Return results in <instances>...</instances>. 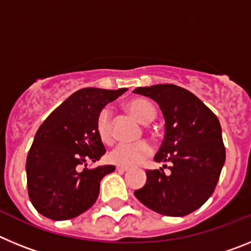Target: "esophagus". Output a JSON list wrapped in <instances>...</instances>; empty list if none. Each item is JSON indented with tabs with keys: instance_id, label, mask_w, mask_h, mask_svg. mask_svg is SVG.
Wrapping results in <instances>:
<instances>
[{
	"instance_id": "esophagus-1",
	"label": "esophagus",
	"mask_w": 251,
	"mask_h": 251,
	"mask_svg": "<svg viewBox=\"0 0 251 251\" xmlns=\"http://www.w3.org/2000/svg\"><path fill=\"white\" fill-rule=\"evenodd\" d=\"M117 171H119V172H126V171H128V167H126V166H117Z\"/></svg>"
}]
</instances>
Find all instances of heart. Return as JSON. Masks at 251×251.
<instances>
[{
	"label": "heart",
	"instance_id": "1",
	"mask_svg": "<svg viewBox=\"0 0 251 251\" xmlns=\"http://www.w3.org/2000/svg\"><path fill=\"white\" fill-rule=\"evenodd\" d=\"M128 112L132 113L141 123L147 124L154 119L156 110L154 106L146 99L134 98L126 103ZM97 133L103 142H110L113 136V117L112 110L109 108H103L97 118ZM152 153V147L148 142L138 141L133 143H119L115 146L109 153L108 159L112 163L118 166L130 167L145 158H147Z\"/></svg>",
	"mask_w": 251,
	"mask_h": 251
}]
</instances>
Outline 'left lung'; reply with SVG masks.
<instances>
[{"label": "left lung", "instance_id": "obj_1", "mask_svg": "<svg viewBox=\"0 0 251 251\" xmlns=\"http://www.w3.org/2000/svg\"><path fill=\"white\" fill-rule=\"evenodd\" d=\"M136 94L156 101L165 118V138L154 156L170 163L147 171L134 196L166 216H185L200 208L214 192L225 163L220 122L191 92L174 84L137 88Z\"/></svg>", "mask_w": 251, "mask_h": 251}]
</instances>
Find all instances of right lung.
<instances>
[{
    "mask_svg": "<svg viewBox=\"0 0 251 251\" xmlns=\"http://www.w3.org/2000/svg\"><path fill=\"white\" fill-rule=\"evenodd\" d=\"M126 90H77L40 126L26 159L28 197L40 214L51 220H69L94 205L101 178L115 167L80 171V166L105 153L97 118Z\"/></svg>",
    "mask_w": 251,
    "mask_h": 251,
    "instance_id": "right-lung-1",
    "label": "right lung"
}]
</instances>
